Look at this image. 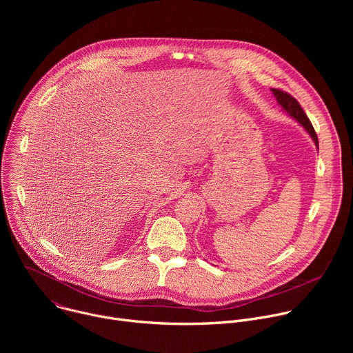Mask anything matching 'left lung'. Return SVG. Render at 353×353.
<instances>
[{
	"label": "left lung",
	"instance_id": "left-lung-1",
	"mask_svg": "<svg viewBox=\"0 0 353 353\" xmlns=\"http://www.w3.org/2000/svg\"><path fill=\"white\" fill-rule=\"evenodd\" d=\"M272 93H274V96L276 97V102L282 106V109H283L285 112H288V114H289L290 117H293L301 127H303V128L309 132V135L313 138L316 146L319 148V138H317V134H316V131H314V128H313V125H312L309 117L306 116V113L303 112V109H301V106L299 105L297 100H296L293 96H290L288 92H283V90H279V89H272Z\"/></svg>",
	"mask_w": 353,
	"mask_h": 353
}]
</instances>
